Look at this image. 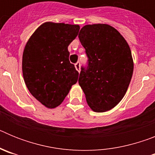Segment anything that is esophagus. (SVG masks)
Here are the masks:
<instances>
[{
    "label": "esophagus",
    "instance_id": "esophagus-1",
    "mask_svg": "<svg viewBox=\"0 0 155 155\" xmlns=\"http://www.w3.org/2000/svg\"><path fill=\"white\" fill-rule=\"evenodd\" d=\"M75 68H76V70L78 72H80L81 71V64H80V62H78L75 64Z\"/></svg>",
    "mask_w": 155,
    "mask_h": 155
}]
</instances>
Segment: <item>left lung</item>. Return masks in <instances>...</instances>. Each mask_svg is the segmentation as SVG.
Returning <instances> with one entry per match:
<instances>
[{"instance_id":"8db88e82","label":"left lung","mask_w":155,"mask_h":155,"mask_svg":"<svg viewBox=\"0 0 155 155\" xmlns=\"http://www.w3.org/2000/svg\"><path fill=\"white\" fill-rule=\"evenodd\" d=\"M79 39L88 57L78 83L91 110L104 113L118 105L127 91L134 71L130 48L124 36L107 24L86 25Z\"/></svg>"}]
</instances>
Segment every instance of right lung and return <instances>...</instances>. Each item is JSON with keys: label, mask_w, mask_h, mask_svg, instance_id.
<instances>
[{"label": "right lung", "mask_w": 155, "mask_h": 155, "mask_svg": "<svg viewBox=\"0 0 155 155\" xmlns=\"http://www.w3.org/2000/svg\"><path fill=\"white\" fill-rule=\"evenodd\" d=\"M78 25L47 21L31 35L22 55L25 83L33 97L49 109L61 105L79 73L69 61L68 46L78 34Z\"/></svg>", "instance_id": "add662e5"}]
</instances>
